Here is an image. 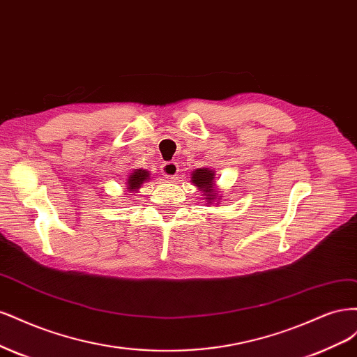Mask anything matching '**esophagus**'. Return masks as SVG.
<instances>
[{
  "label": "esophagus",
  "mask_w": 357,
  "mask_h": 357,
  "mask_svg": "<svg viewBox=\"0 0 357 357\" xmlns=\"http://www.w3.org/2000/svg\"><path fill=\"white\" fill-rule=\"evenodd\" d=\"M178 172H179V166H178L176 162H167L162 166V174L169 179L176 178Z\"/></svg>",
  "instance_id": "obj_1"
}]
</instances>
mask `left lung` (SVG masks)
<instances>
[{"label":"left lung","mask_w":357,"mask_h":357,"mask_svg":"<svg viewBox=\"0 0 357 357\" xmlns=\"http://www.w3.org/2000/svg\"><path fill=\"white\" fill-rule=\"evenodd\" d=\"M191 182L194 183V187H197L200 190L206 199V206H211L216 203V206L220 204L221 197L220 191L216 188V182H215V170L209 167H200L195 169L191 174Z\"/></svg>","instance_id":"1"}]
</instances>
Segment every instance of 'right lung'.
<instances>
[{
	"mask_svg": "<svg viewBox=\"0 0 357 357\" xmlns=\"http://www.w3.org/2000/svg\"><path fill=\"white\" fill-rule=\"evenodd\" d=\"M149 179V170L145 169H133L132 174L128 176L126 181V191L130 192V197L135 195V192L139 191V188L144 185V182H148Z\"/></svg>",
	"mask_w": 357,
	"mask_h": 357,
	"instance_id": "obj_1",
	"label": "right lung"
}]
</instances>
